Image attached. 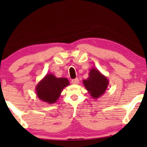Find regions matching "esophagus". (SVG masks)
<instances>
[{
    "label": "esophagus",
    "mask_w": 147,
    "mask_h": 147,
    "mask_svg": "<svg viewBox=\"0 0 147 147\" xmlns=\"http://www.w3.org/2000/svg\"><path fill=\"white\" fill-rule=\"evenodd\" d=\"M71 83L73 84H78L80 83V80L78 79V78H76V79H74L71 80Z\"/></svg>",
    "instance_id": "34e87169"
}]
</instances>
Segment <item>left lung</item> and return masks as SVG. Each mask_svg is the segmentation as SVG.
I'll return each instance as SVG.
<instances>
[{"instance_id": "left-lung-1", "label": "left lung", "mask_w": 147, "mask_h": 147, "mask_svg": "<svg viewBox=\"0 0 147 147\" xmlns=\"http://www.w3.org/2000/svg\"><path fill=\"white\" fill-rule=\"evenodd\" d=\"M89 77L83 81V84L90 95L94 99H98L107 90L109 80L97 68L90 69Z\"/></svg>"}]
</instances>
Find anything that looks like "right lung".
Masks as SVG:
<instances>
[{
	"instance_id": "obj_1",
	"label": "right lung",
	"mask_w": 147,
	"mask_h": 147,
	"mask_svg": "<svg viewBox=\"0 0 147 147\" xmlns=\"http://www.w3.org/2000/svg\"><path fill=\"white\" fill-rule=\"evenodd\" d=\"M69 84L65 78H57L53 74H47L36 86L38 98L47 104H54L59 99L62 90Z\"/></svg>"
}]
</instances>
